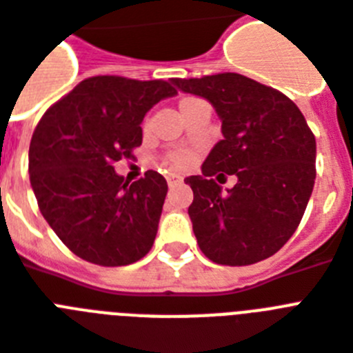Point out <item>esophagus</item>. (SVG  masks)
<instances>
[{
    "label": "esophagus",
    "mask_w": 353,
    "mask_h": 353,
    "mask_svg": "<svg viewBox=\"0 0 353 353\" xmlns=\"http://www.w3.org/2000/svg\"><path fill=\"white\" fill-rule=\"evenodd\" d=\"M166 181H168V187L174 188V187H177V185H179L183 179L179 176H168V179H166Z\"/></svg>",
    "instance_id": "esophagus-1"
}]
</instances>
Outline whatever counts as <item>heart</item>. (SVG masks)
Segmentation results:
<instances>
[{
    "label": "heart",
    "instance_id": "obj_1",
    "mask_svg": "<svg viewBox=\"0 0 353 353\" xmlns=\"http://www.w3.org/2000/svg\"><path fill=\"white\" fill-rule=\"evenodd\" d=\"M198 102L201 101L196 99V97H183L181 101H179V110H181L183 113L188 106L198 104ZM194 159H196V155H194V152H190V150H177V152H172V154L166 157L165 166L166 168H170V170H187V168L192 166Z\"/></svg>",
    "mask_w": 353,
    "mask_h": 353
}]
</instances>
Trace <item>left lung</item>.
<instances>
[{
	"label": "left lung",
	"instance_id": "obj_1",
	"mask_svg": "<svg viewBox=\"0 0 353 353\" xmlns=\"http://www.w3.org/2000/svg\"><path fill=\"white\" fill-rule=\"evenodd\" d=\"M172 82L207 99L221 119L223 139L205 159L203 176L185 179L199 249L221 265L273 256L296 231L315 183L317 146L306 119L284 93L243 74ZM227 173L239 183L221 193L215 180Z\"/></svg>",
	"mask_w": 353,
	"mask_h": 353
}]
</instances>
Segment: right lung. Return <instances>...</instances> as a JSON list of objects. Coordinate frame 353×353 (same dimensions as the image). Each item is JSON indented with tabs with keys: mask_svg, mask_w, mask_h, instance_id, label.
<instances>
[{
	"mask_svg": "<svg viewBox=\"0 0 353 353\" xmlns=\"http://www.w3.org/2000/svg\"><path fill=\"white\" fill-rule=\"evenodd\" d=\"M176 93L166 80L99 74L54 102L34 128L29 172L40 212L85 262L128 265L154 245L166 179L148 170L130 183L113 165L132 159L146 112Z\"/></svg>",
	"mask_w": 353,
	"mask_h": 353,
	"instance_id": "obj_1",
	"label": "right lung"
}]
</instances>
